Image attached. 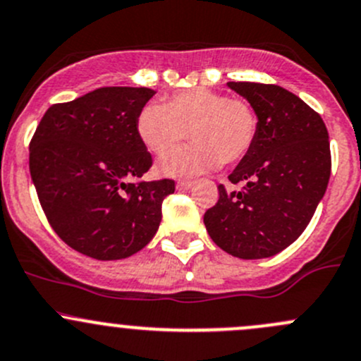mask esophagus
<instances>
[{
  "label": "esophagus",
  "instance_id": "34e87169",
  "mask_svg": "<svg viewBox=\"0 0 361 361\" xmlns=\"http://www.w3.org/2000/svg\"><path fill=\"white\" fill-rule=\"evenodd\" d=\"M192 188V182L191 180H179L177 182V189H180V191H185V189Z\"/></svg>",
  "mask_w": 361,
  "mask_h": 361
}]
</instances>
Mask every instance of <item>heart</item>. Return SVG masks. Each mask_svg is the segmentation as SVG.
Wrapping results in <instances>:
<instances>
[{
	"label": "heart",
	"instance_id": "heart-1",
	"mask_svg": "<svg viewBox=\"0 0 361 361\" xmlns=\"http://www.w3.org/2000/svg\"><path fill=\"white\" fill-rule=\"evenodd\" d=\"M259 113L247 99L210 88H192L170 102H151L137 116V133L151 153L163 156L188 137L191 146L166 156L158 170L166 176H195L241 161L257 142Z\"/></svg>",
	"mask_w": 361,
	"mask_h": 361
}]
</instances>
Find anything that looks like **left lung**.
Here are the masks:
<instances>
[{
    "label": "left lung",
    "mask_w": 361,
    "mask_h": 361,
    "mask_svg": "<svg viewBox=\"0 0 361 361\" xmlns=\"http://www.w3.org/2000/svg\"><path fill=\"white\" fill-rule=\"evenodd\" d=\"M254 104L259 135L254 149L228 179L203 215L217 247L240 259H264L297 240L326 191L332 170L329 132L322 116L278 85L229 81Z\"/></svg>",
    "instance_id": "1"
}]
</instances>
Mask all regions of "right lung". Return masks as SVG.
<instances>
[{
	"label": "right lung",
	"mask_w": 361,
	"mask_h": 361,
	"mask_svg": "<svg viewBox=\"0 0 361 361\" xmlns=\"http://www.w3.org/2000/svg\"><path fill=\"white\" fill-rule=\"evenodd\" d=\"M151 88L104 87L43 114L29 144L38 200L64 243L99 261L130 257L158 231L172 179L139 180L153 156L137 133Z\"/></svg>",
	"instance_id": "obj_1"
}]
</instances>
